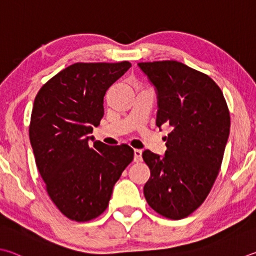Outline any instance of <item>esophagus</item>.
I'll use <instances>...</instances> for the list:
<instances>
[{
  "label": "esophagus",
  "instance_id": "obj_1",
  "mask_svg": "<svg viewBox=\"0 0 256 256\" xmlns=\"http://www.w3.org/2000/svg\"><path fill=\"white\" fill-rule=\"evenodd\" d=\"M141 159H142V150L136 148V150H134V161L138 162L141 161Z\"/></svg>",
  "mask_w": 256,
  "mask_h": 256
}]
</instances>
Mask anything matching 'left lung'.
Masks as SVG:
<instances>
[{
    "instance_id": "8db88e82",
    "label": "left lung",
    "mask_w": 256,
    "mask_h": 256,
    "mask_svg": "<svg viewBox=\"0 0 256 256\" xmlns=\"http://www.w3.org/2000/svg\"><path fill=\"white\" fill-rule=\"evenodd\" d=\"M138 66L156 87V126L171 128L164 156L142 153L151 172L144 197L161 216L181 220L205 202L220 172L230 110L220 88L206 74L176 60Z\"/></svg>"
}]
</instances>
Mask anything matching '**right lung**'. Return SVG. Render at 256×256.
<instances>
[{"label":"right lung","mask_w":256,"mask_h":256,"mask_svg":"<svg viewBox=\"0 0 256 256\" xmlns=\"http://www.w3.org/2000/svg\"><path fill=\"white\" fill-rule=\"evenodd\" d=\"M131 67L122 62H77L40 88L29 136L51 200L64 216L88 222L105 212L113 187L131 164L128 144L108 146L90 136L104 115L106 90Z\"/></svg>","instance_id":"obj_1"}]
</instances>
